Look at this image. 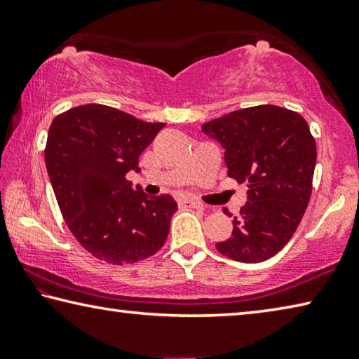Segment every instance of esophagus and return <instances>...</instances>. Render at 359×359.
Wrapping results in <instances>:
<instances>
[{
  "instance_id": "1",
  "label": "esophagus",
  "mask_w": 359,
  "mask_h": 359,
  "mask_svg": "<svg viewBox=\"0 0 359 359\" xmlns=\"http://www.w3.org/2000/svg\"><path fill=\"white\" fill-rule=\"evenodd\" d=\"M179 205L185 208H195V210H203V208H205L201 203H198L195 200H179Z\"/></svg>"
}]
</instances>
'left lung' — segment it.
I'll list each match as a JSON object with an SVG mask.
<instances>
[{"mask_svg": "<svg viewBox=\"0 0 359 359\" xmlns=\"http://www.w3.org/2000/svg\"><path fill=\"white\" fill-rule=\"evenodd\" d=\"M226 149L227 175L247 184V203L232 237L217 251L240 263H263L285 247L311 196L316 142L298 112L261 104L201 126ZM224 212L232 216L226 208Z\"/></svg>", "mask_w": 359, "mask_h": 359, "instance_id": "left-lung-1", "label": "left lung"}]
</instances>
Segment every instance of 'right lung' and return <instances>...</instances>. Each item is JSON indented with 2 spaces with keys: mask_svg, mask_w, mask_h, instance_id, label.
Here are the masks:
<instances>
[{
  "mask_svg": "<svg viewBox=\"0 0 359 359\" xmlns=\"http://www.w3.org/2000/svg\"><path fill=\"white\" fill-rule=\"evenodd\" d=\"M164 124L143 122L111 106L83 104L56 116L45 163L64 221L79 243L109 264H132L168 238L177 203L132 189L128 170Z\"/></svg>",
  "mask_w": 359,
  "mask_h": 359,
  "instance_id": "1",
  "label": "right lung"
}]
</instances>
